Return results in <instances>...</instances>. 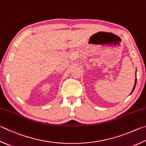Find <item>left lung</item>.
Here are the masks:
<instances>
[{
	"label": "left lung",
	"mask_w": 146,
	"mask_h": 146,
	"mask_svg": "<svg viewBox=\"0 0 146 146\" xmlns=\"http://www.w3.org/2000/svg\"><path fill=\"white\" fill-rule=\"evenodd\" d=\"M136 71H137V70H136ZM136 83H137V78H135V85H134L133 89V90H132V91H131V94L132 92H133V91H134V89H135V86H136Z\"/></svg>",
	"instance_id": "left-lung-1"
}]
</instances>
